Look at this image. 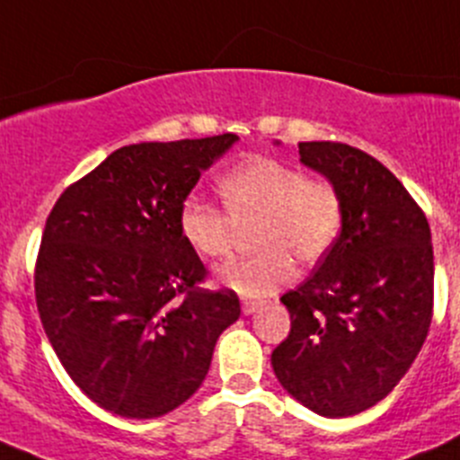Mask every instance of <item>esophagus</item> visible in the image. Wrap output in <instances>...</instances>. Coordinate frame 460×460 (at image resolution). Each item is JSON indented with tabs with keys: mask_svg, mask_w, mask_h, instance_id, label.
<instances>
[{
	"mask_svg": "<svg viewBox=\"0 0 460 460\" xmlns=\"http://www.w3.org/2000/svg\"><path fill=\"white\" fill-rule=\"evenodd\" d=\"M261 305H263V300H243V314L250 316V314H254Z\"/></svg>",
	"mask_w": 460,
	"mask_h": 460,
	"instance_id": "esophagus-1",
	"label": "esophagus"
}]
</instances>
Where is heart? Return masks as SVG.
<instances>
[{
  "instance_id": "obj_1",
  "label": "heart",
  "mask_w": 460,
  "mask_h": 460,
  "mask_svg": "<svg viewBox=\"0 0 460 460\" xmlns=\"http://www.w3.org/2000/svg\"><path fill=\"white\" fill-rule=\"evenodd\" d=\"M226 213L188 197L179 208V231L201 259H220L231 250L234 225L256 222L259 252L226 261L217 279L240 296H266L287 284L300 263L328 254L343 229V199L328 181L309 179L300 167L254 158L225 173L217 183Z\"/></svg>"
}]
</instances>
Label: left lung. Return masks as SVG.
I'll return each mask as SVG.
<instances>
[{"mask_svg":"<svg viewBox=\"0 0 460 460\" xmlns=\"http://www.w3.org/2000/svg\"><path fill=\"white\" fill-rule=\"evenodd\" d=\"M300 163L343 199V229L296 291L291 332L272 350L281 387L323 417H350L394 390L433 316L426 215L394 173L339 142H300Z\"/></svg>","mask_w":460,"mask_h":460,"instance_id":"left-lung-1","label":"left lung"}]
</instances>
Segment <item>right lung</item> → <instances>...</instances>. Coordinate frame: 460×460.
Wrapping results in <instances>:
<instances>
[{
	"instance_id": "obj_1",
	"label": "right lung",
	"mask_w": 460,
	"mask_h": 460,
	"mask_svg": "<svg viewBox=\"0 0 460 460\" xmlns=\"http://www.w3.org/2000/svg\"><path fill=\"white\" fill-rule=\"evenodd\" d=\"M235 142L226 132L119 148L68 185L45 222L40 323L73 383L114 415L151 420L185 403L238 321L231 288L199 287L206 268L176 220Z\"/></svg>"
}]
</instances>
